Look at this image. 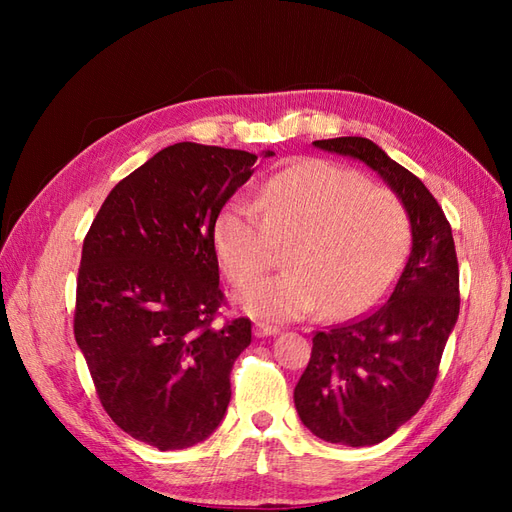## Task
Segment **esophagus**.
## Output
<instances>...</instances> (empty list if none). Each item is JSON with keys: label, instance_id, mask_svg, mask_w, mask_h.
<instances>
[{"label": "esophagus", "instance_id": "34e87169", "mask_svg": "<svg viewBox=\"0 0 512 512\" xmlns=\"http://www.w3.org/2000/svg\"><path fill=\"white\" fill-rule=\"evenodd\" d=\"M280 333V329L273 327V324H267V322H256L254 324V335L256 337H271V335H277Z\"/></svg>", "mask_w": 512, "mask_h": 512}]
</instances>
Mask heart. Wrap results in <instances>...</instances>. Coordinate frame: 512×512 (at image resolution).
Returning <instances> with one entry per match:
<instances>
[{"label":"heart","mask_w":512,"mask_h":512,"mask_svg":"<svg viewBox=\"0 0 512 512\" xmlns=\"http://www.w3.org/2000/svg\"><path fill=\"white\" fill-rule=\"evenodd\" d=\"M257 211L228 200L213 222V247L228 280H256L286 250L282 275L254 282L237 305L258 320H297L324 307L350 318L378 303L404 267L410 218L404 203L352 168L305 160L277 173Z\"/></svg>","instance_id":"obj_1"}]
</instances>
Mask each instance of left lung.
I'll use <instances>...</instances> for the list:
<instances>
[{
	"label": "left lung",
	"mask_w": 512,
	"mask_h": 512,
	"mask_svg": "<svg viewBox=\"0 0 512 512\" xmlns=\"http://www.w3.org/2000/svg\"><path fill=\"white\" fill-rule=\"evenodd\" d=\"M314 145L376 170L410 218L412 250L389 299L361 318L318 331L294 386V408L314 436L371 446L421 410L438 378L459 316L455 241L425 183L369 138L339 136Z\"/></svg>",
	"instance_id": "1"
}]
</instances>
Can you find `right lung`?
<instances>
[{
    "mask_svg": "<svg viewBox=\"0 0 512 512\" xmlns=\"http://www.w3.org/2000/svg\"><path fill=\"white\" fill-rule=\"evenodd\" d=\"M256 160L170 145L115 185L83 241L76 344L106 414L158 451L218 429L232 365L252 342L250 318L215 324L226 299L213 222Z\"/></svg>",
    "mask_w": 512,
    "mask_h": 512,
    "instance_id": "add662e5",
    "label": "right lung"
}]
</instances>
